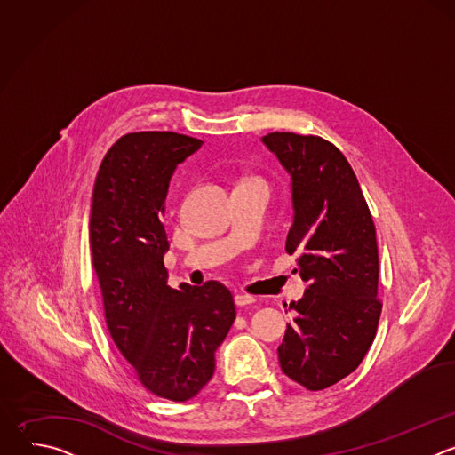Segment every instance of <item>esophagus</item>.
Wrapping results in <instances>:
<instances>
[{
  "instance_id": "1",
  "label": "esophagus",
  "mask_w": 455,
  "mask_h": 455,
  "mask_svg": "<svg viewBox=\"0 0 455 455\" xmlns=\"http://www.w3.org/2000/svg\"><path fill=\"white\" fill-rule=\"evenodd\" d=\"M234 302H235V306H237V307H243V306L253 304V302H255V299H253V297H250V295H246V293H235V295H234Z\"/></svg>"
}]
</instances>
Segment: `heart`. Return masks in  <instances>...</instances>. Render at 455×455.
Wrapping results in <instances>:
<instances>
[{
    "mask_svg": "<svg viewBox=\"0 0 455 455\" xmlns=\"http://www.w3.org/2000/svg\"><path fill=\"white\" fill-rule=\"evenodd\" d=\"M253 181H259V180H253Z\"/></svg>",
    "mask_w": 455,
    "mask_h": 455,
    "instance_id": "1",
    "label": "heart"
}]
</instances>
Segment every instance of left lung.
<instances>
[{"label": "left lung", "instance_id": "8db88e82", "mask_svg": "<svg viewBox=\"0 0 455 455\" xmlns=\"http://www.w3.org/2000/svg\"><path fill=\"white\" fill-rule=\"evenodd\" d=\"M290 174L293 218L286 251L307 283L279 346L286 376L320 391L351 374L369 351L381 304L376 230L356 174L328 140L295 133L261 139Z\"/></svg>", "mask_w": 455, "mask_h": 455}]
</instances>
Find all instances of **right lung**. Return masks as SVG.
Segmentation results:
<instances>
[{
	"label": "right lung",
	"instance_id": "right-lung-1",
	"mask_svg": "<svg viewBox=\"0 0 455 455\" xmlns=\"http://www.w3.org/2000/svg\"><path fill=\"white\" fill-rule=\"evenodd\" d=\"M202 146L171 132L129 133L106 153L92 194L90 244L109 335L142 385L171 402L209 383L235 318L223 284L174 290L164 267L169 183Z\"/></svg>",
	"mask_w": 455,
	"mask_h": 455
}]
</instances>
